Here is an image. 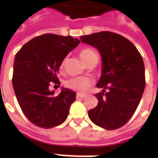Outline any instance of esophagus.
<instances>
[{"mask_svg":"<svg viewBox=\"0 0 158 158\" xmlns=\"http://www.w3.org/2000/svg\"><path fill=\"white\" fill-rule=\"evenodd\" d=\"M85 97H86V95L80 94V93H78V94L76 95V98H85Z\"/></svg>","mask_w":158,"mask_h":158,"instance_id":"34e87169","label":"esophagus"}]
</instances>
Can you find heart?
<instances>
[{"label": "heart", "instance_id": "heart-1", "mask_svg": "<svg viewBox=\"0 0 158 158\" xmlns=\"http://www.w3.org/2000/svg\"><path fill=\"white\" fill-rule=\"evenodd\" d=\"M79 55H80V57H81L82 60L87 64L89 60L94 55H97V54L93 50H91L89 48H85V49H82V51L80 52ZM65 61H66L65 60H63L61 61L60 66V69H62L64 68ZM91 84H92V80L91 79H89L88 77H84V76H79V77H74V78L69 79L68 82H66V87L69 88V89L75 90L76 92L84 93L89 89Z\"/></svg>", "mask_w": 158, "mask_h": 158}]
</instances>
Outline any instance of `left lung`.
Wrapping results in <instances>:
<instances>
[{"instance_id": "1", "label": "left lung", "mask_w": 158, "mask_h": 158, "mask_svg": "<svg viewBox=\"0 0 158 158\" xmlns=\"http://www.w3.org/2000/svg\"><path fill=\"white\" fill-rule=\"evenodd\" d=\"M80 40L95 46L103 60L97 84L103 91L95 94L98 103L89 111V117L106 130L119 128L132 118L144 91L143 57L131 41L111 31L82 36Z\"/></svg>"}]
</instances>
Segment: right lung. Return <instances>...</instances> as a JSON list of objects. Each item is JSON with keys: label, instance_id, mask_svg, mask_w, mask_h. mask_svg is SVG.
Returning <instances> with one entry per match:
<instances>
[{"label": "right lung", "instance_id": "right-lung-1", "mask_svg": "<svg viewBox=\"0 0 158 158\" xmlns=\"http://www.w3.org/2000/svg\"><path fill=\"white\" fill-rule=\"evenodd\" d=\"M79 43L71 36L46 33L30 40L16 52L13 88L23 114L37 127H54L68 118L76 92L64 88L53 96L49 88L60 85L56 75L60 63Z\"/></svg>", "mask_w": 158, "mask_h": 158}]
</instances>
